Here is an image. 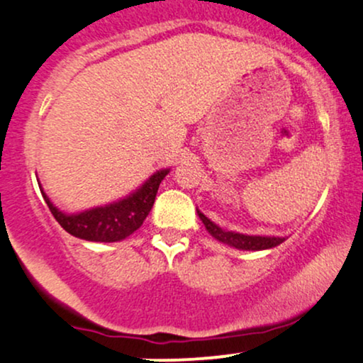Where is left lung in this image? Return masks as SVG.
Wrapping results in <instances>:
<instances>
[{
	"instance_id": "8db88e82",
	"label": "left lung",
	"mask_w": 363,
	"mask_h": 363,
	"mask_svg": "<svg viewBox=\"0 0 363 363\" xmlns=\"http://www.w3.org/2000/svg\"><path fill=\"white\" fill-rule=\"evenodd\" d=\"M198 215L205 224L206 230L220 242H225V245L233 246V248L238 250H267L274 248V246L281 245L284 241V238H269V236H246V234L233 233V230H222L220 227L215 225L208 217H205L200 210H198Z\"/></svg>"
}]
</instances>
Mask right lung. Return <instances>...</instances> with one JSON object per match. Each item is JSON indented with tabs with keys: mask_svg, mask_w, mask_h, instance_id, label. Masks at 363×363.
Here are the masks:
<instances>
[{
	"mask_svg": "<svg viewBox=\"0 0 363 363\" xmlns=\"http://www.w3.org/2000/svg\"><path fill=\"white\" fill-rule=\"evenodd\" d=\"M167 174H169V169L158 170L130 196L117 203H111V205L98 206V208L86 210V212L75 215L60 212L46 196V193H43V198H45L48 208L57 218L58 224L72 236L86 241L115 242L125 240L127 236H130L134 230H138L143 225L151 206H153L155 198H157L160 182Z\"/></svg>",
	"mask_w": 363,
	"mask_h": 363,
	"instance_id": "1",
	"label": "right lung"
}]
</instances>
